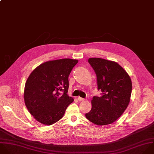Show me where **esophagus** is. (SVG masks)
I'll return each instance as SVG.
<instances>
[{"label":"esophagus","mask_w":154,"mask_h":154,"mask_svg":"<svg viewBox=\"0 0 154 154\" xmlns=\"http://www.w3.org/2000/svg\"><path fill=\"white\" fill-rule=\"evenodd\" d=\"M78 100L79 101H85V98H82V97H78Z\"/></svg>","instance_id":"esophagus-1"}]
</instances>
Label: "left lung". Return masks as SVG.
Listing matches in <instances>:
<instances>
[{
    "label": "left lung",
    "mask_w": 154,
    "mask_h": 154,
    "mask_svg": "<svg viewBox=\"0 0 154 154\" xmlns=\"http://www.w3.org/2000/svg\"><path fill=\"white\" fill-rule=\"evenodd\" d=\"M88 62L97 79L101 96H94L92 108L85 114L92 123L108 125L116 122L127 108L132 92V82L126 71L117 62L100 58H90Z\"/></svg>",
    "instance_id": "8db88e82"
}]
</instances>
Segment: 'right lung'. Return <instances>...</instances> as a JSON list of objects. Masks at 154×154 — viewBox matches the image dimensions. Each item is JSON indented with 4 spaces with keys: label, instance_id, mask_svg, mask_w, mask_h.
Returning <instances> with one entry per match:
<instances>
[{
    "label": "right lung",
    "instance_id": "right-lung-1",
    "mask_svg": "<svg viewBox=\"0 0 154 154\" xmlns=\"http://www.w3.org/2000/svg\"><path fill=\"white\" fill-rule=\"evenodd\" d=\"M77 63V60L71 59L46 62L28 77L24 90L25 103L38 122L46 125L56 123L73 102L74 98L67 94L68 77Z\"/></svg>",
    "mask_w": 154,
    "mask_h": 154
}]
</instances>
